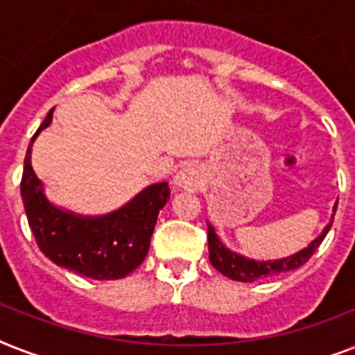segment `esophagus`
I'll return each instance as SVG.
<instances>
[{
    "instance_id": "esophagus-1",
    "label": "esophagus",
    "mask_w": 355,
    "mask_h": 355,
    "mask_svg": "<svg viewBox=\"0 0 355 355\" xmlns=\"http://www.w3.org/2000/svg\"><path fill=\"white\" fill-rule=\"evenodd\" d=\"M173 182H175L177 188L195 191V189H199L200 182H202V175H200L199 167L197 166H186L177 173V177H175Z\"/></svg>"
}]
</instances>
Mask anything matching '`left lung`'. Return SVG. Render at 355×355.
<instances>
[{
	"label": "left lung",
	"instance_id": "left-lung-1",
	"mask_svg": "<svg viewBox=\"0 0 355 355\" xmlns=\"http://www.w3.org/2000/svg\"><path fill=\"white\" fill-rule=\"evenodd\" d=\"M337 210V205L334 206V214ZM331 223L324 228V232L320 234L315 241L308 245V248H304L300 252L293 254L289 258L276 259V261H254V259H247L239 256L236 252H230L216 236V230L208 225V250H210V261L221 275L232 278L237 282H254L259 278H267V276L280 275V272H287V270L298 269L308 261L313 252L319 248L322 239L326 237L328 230L331 228Z\"/></svg>",
	"mask_w": 355,
	"mask_h": 355
}]
</instances>
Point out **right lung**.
Masks as SVG:
<instances>
[{
    "mask_svg": "<svg viewBox=\"0 0 355 355\" xmlns=\"http://www.w3.org/2000/svg\"><path fill=\"white\" fill-rule=\"evenodd\" d=\"M53 110L31 138L19 191L36 245L53 263L94 280L130 275L149 252L158 214L169 200L167 182L153 184L128 205L105 217H83L53 206L31 166L33 141L53 119Z\"/></svg>",
    "mask_w": 355,
    "mask_h": 355,
    "instance_id": "add662e5",
    "label": "right lung"
}]
</instances>
